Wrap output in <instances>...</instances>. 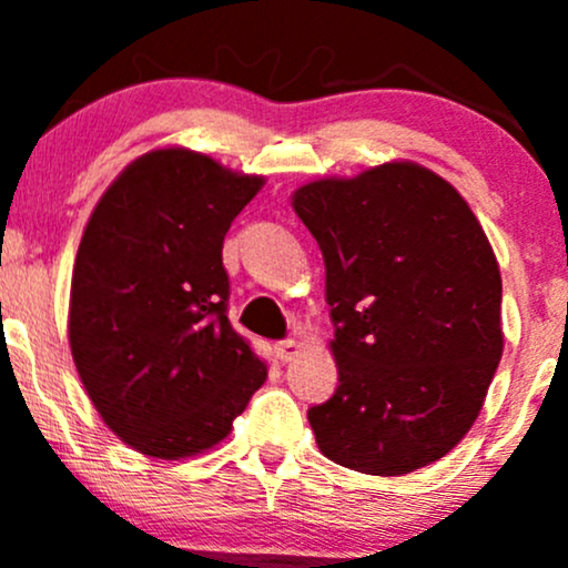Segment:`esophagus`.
I'll list each match as a JSON object with an SVG mask.
<instances>
[{
  "instance_id": "1",
  "label": "esophagus",
  "mask_w": 568,
  "mask_h": 568,
  "mask_svg": "<svg viewBox=\"0 0 568 568\" xmlns=\"http://www.w3.org/2000/svg\"><path fill=\"white\" fill-rule=\"evenodd\" d=\"M298 352H302V342H296V338H285V342L277 344V357L283 363L293 361V357H296Z\"/></svg>"
}]
</instances>
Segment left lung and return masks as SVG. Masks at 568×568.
<instances>
[{"label":"left lung","mask_w":568,"mask_h":568,"mask_svg":"<svg viewBox=\"0 0 568 568\" xmlns=\"http://www.w3.org/2000/svg\"><path fill=\"white\" fill-rule=\"evenodd\" d=\"M317 240L338 387L306 410L317 448L368 475L433 465L467 435L497 374L501 277L465 197L416 162L293 192Z\"/></svg>","instance_id":"left-lung-1"}]
</instances>
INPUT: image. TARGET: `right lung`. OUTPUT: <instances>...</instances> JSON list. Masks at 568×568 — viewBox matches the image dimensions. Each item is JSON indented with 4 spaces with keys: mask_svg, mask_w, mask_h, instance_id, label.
<instances>
[{
    "mask_svg": "<svg viewBox=\"0 0 568 568\" xmlns=\"http://www.w3.org/2000/svg\"><path fill=\"white\" fill-rule=\"evenodd\" d=\"M264 175L184 146L133 160L98 200L77 251V374L130 448L184 459L230 435L266 363L226 317L221 247Z\"/></svg>",
    "mask_w": 568,
    "mask_h": 568,
    "instance_id": "1",
    "label": "right lung"
}]
</instances>
